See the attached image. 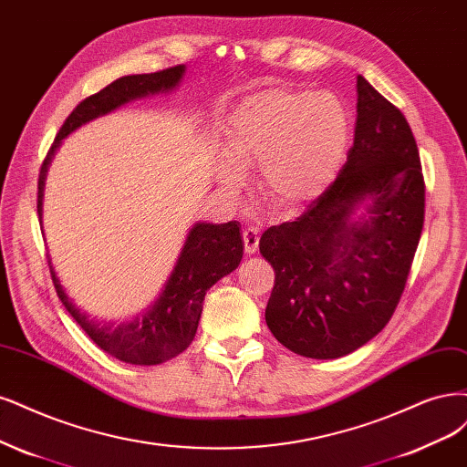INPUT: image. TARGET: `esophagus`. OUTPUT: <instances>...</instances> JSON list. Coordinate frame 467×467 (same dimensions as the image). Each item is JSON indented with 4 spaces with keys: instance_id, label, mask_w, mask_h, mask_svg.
<instances>
[{
    "instance_id": "1",
    "label": "esophagus",
    "mask_w": 467,
    "mask_h": 467,
    "mask_svg": "<svg viewBox=\"0 0 467 467\" xmlns=\"http://www.w3.org/2000/svg\"><path fill=\"white\" fill-rule=\"evenodd\" d=\"M244 244H245V253L254 254L256 249H259V232L254 228H245L244 230Z\"/></svg>"
}]
</instances>
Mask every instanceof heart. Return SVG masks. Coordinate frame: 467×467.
<instances>
[{
    "label": "heart",
    "instance_id": "b5f03b06",
    "mask_svg": "<svg viewBox=\"0 0 467 467\" xmlns=\"http://www.w3.org/2000/svg\"><path fill=\"white\" fill-rule=\"evenodd\" d=\"M349 140V119L330 94L265 88L241 100L228 119L226 162L216 166L220 187L237 195L239 171L259 166L265 202L294 213L318 199L340 170Z\"/></svg>",
    "mask_w": 467,
    "mask_h": 467
}]
</instances>
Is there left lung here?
<instances>
[{"label":"left lung","mask_w":467,"mask_h":467,"mask_svg":"<svg viewBox=\"0 0 467 467\" xmlns=\"http://www.w3.org/2000/svg\"><path fill=\"white\" fill-rule=\"evenodd\" d=\"M425 214L420 150L404 114L358 75V119L336 182L294 222L261 235L276 272L266 325L289 351L348 356L390 320Z\"/></svg>","instance_id":"left-lung-1"}]
</instances>
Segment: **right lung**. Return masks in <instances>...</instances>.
I'll list each match as a JSON object with an SVG mask.
<instances>
[{
	"label": "right lung",
	"instance_id": "obj_1",
	"mask_svg": "<svg viewBox=\"0 0 467 467\" xmlns=\"http://www.w3.org/2000/svg\"><path fill=\"white\" fill-rule=\"evenodd\" d=\"M185 75V66L170 67L158 73L127 75L114 83L88 96L80 102L61 125V130L47 150L40 168L38 180V216L42 222V201L46 187V173L52 158L61 147V140L85 123L111 114V111L133 100L149 99L154 94H170L180 87ZM241 223L232 220L228 223L197 222L187 234L183 249L178 256L170 278L162 292L149 309H144L131 320H100L80 311L75 301L61 285L50 261L52 280L56 292L66 305V309L77 320L90 340L123 363L131 365H158L189 348L197 334L202 313V301L208 289L220 278L234 272L244 256V237L239 234Z\"/></svg>",
	"mask_w": 467,
	"mask_h": 467
}]
</instances>
